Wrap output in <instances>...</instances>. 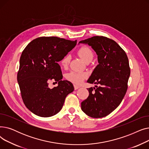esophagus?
<instances>
[{
    "instance_id": "obj_1",
    "label": "esophagus",
    "mask_w": 149,
    "mask_h": 149,
    "mask_svg": "<svg viewBox=\"0 0 149 149\" xmlns=\"http://www.w3.org/2000/svg\"><path fill=\"white\" fill-rule=\"evenodd\" d=\"M79 88H80V86H77V85L74 84V89H75V90H77V89H78Z\"/></svg>"
}]
</instances>
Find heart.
Returning a JSON list of instances; mask_svg holds the SVG:
<instances>
[{
  "label": "heart",
  "mask_w": 149,
  "mask_h": 149,
  "mask_svg": "<svg viewBox=\"0 0 149 149\" xmlns=\"http://www.w3.org/2000/svg\"><path fill=\"white\" fill-rule=\"evenodd\" d=\"M79 56L85 61L87 62L90 60H92L93 57V54L92 51L86 46H83L78 51ZM70 60L69 56H66L62 58L61 61V65L63 68H66L69 64ZM87 77V74L86 73L77 72H70L66 74V79L75 83L76 84H80Z\"/></svg>",
  "instance_id": "heart-1"
}]
</instances>
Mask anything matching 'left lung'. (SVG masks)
<instances>
[{
	"mask_svg": "<svg viewBox=\"0 0 149 149\" xmlns=\"http://www.w3.org/2000/svg\"><path fill=\"white\" fill-rule=\"evenodd\" d=\"M79 43L91 46L98 61L87 81L95 84V88L88 89L89 95L81 102V110L92 118H103L120 104L126 94L130 74L129 60L120 45L106 37L94 36Z\"/></svg>",
	"mask_w": 149,
	"mask_h": 149,
	"instance_id": "8db88e82",
	"label": "left lung"
}]
</instances>
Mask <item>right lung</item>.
Instances as JSON below:
<instances>
[{
    "label": "right lung",
    "mask_w": 149,
    "mask_h": 149,
    "mask_svg": "<svg viewBox=\"0 0 149 149\" xmlns=\"http://www.w3.org/2000/svg\"><path fill=\"white\" fill-rule=\"evenodd\" d=\"M77 45L57 37H41L31 41L20 58L17 81L26 107L35 115L49 117L58 113L66 96L74 91L71 82L61 80L58 62ZM55 80L58 86L52 89L49 82Z\"/></svg>",
    "instance_id": "right-lung-1"
}]
</instances>
